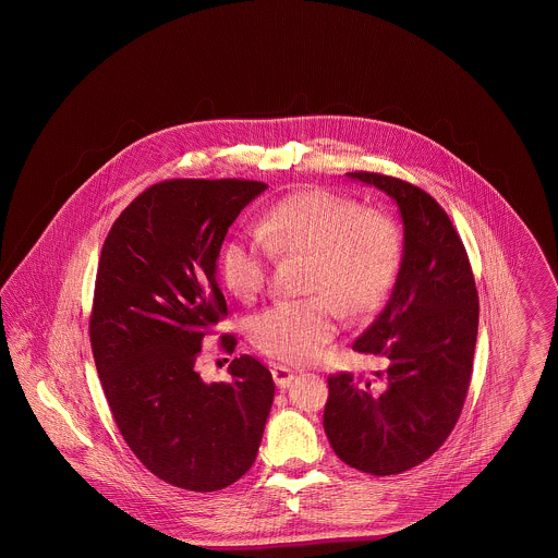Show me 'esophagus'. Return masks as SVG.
<instances>
[{"mask_svg":"<svg viewBox=\"0 0 558 558\" xmlns=\"http://www.w3.org/2000/svg\"><path fill=\"white\" fill-rule=\"evenodd\" d=\"M271 376H274V383L280 387V389H287L291 387L292 380H294V372L287 366H274L271 368Z\"/></svg>","mask_w":558,"mask_h":558,"instance_id":"34e87169","label":"esophagus"}]
</instances>
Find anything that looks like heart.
Returning <instances> with one entry per match:
<instances>
[{"label":"heart","mask_w":558,"mask_h":558,"mask_svg":"<svg viewBox=\"0 0 558 558\" xmlns=\"http://www.w3.org/2000/svg\"><path fill=\"white\" fill-rule=\"evenodd\" d=\"M274 255L305 257L303 292L251 322V341L271 360H316L341 319L374 312L391 291L401 262V232L380 209L351 196L307 187L278 201L257 223V234H236L219 255L226 287L240 301L264 291Z\"/></svg>","instance_id":"heart-1"}]
</instances>
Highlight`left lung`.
Here are the masks:
<instances>
[{
  "instance_id": "obj_1",
  "label": "left lung",
  "mask_w": 558,
  "mask_h": 558,
  "mask_svg": "<svg viewBox=\"0 0 558 558\" xmlns=\"http://www.w3.org/2000/svg\"><path fill=\"white\" fill-rule=\"evenodd\" d=\"M347 175L398 203L403 255L389 303L353 343L383 368L372 380L328 376L324 430L345 464L387 477L423 464L460 418L477 343V287L462 240L430 194L374 171Z\"/></svg>"
}]
</instances>
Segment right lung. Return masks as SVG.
I'll use <instances>...</instances> for the list:
<instances>
[{"label":"right lung","mask_w":558,"mask_h":558,"mask_svg":"<svg viewBox=\"0 0 558 558\" xmlns=\"http://www.w3.org/2000/svg\"><path fill=\"white\" fill-rule=\"evenodd\" d=\"M267 184L165 180L108 232L89 341L112 418L137 460L165 483L217 492L255 462L274 401L271 372L234 357L230 383H203V339L228 316L215 280L228 228ZM219 347L232 353L234 335Z\"/></svg>","instance_id":"1"}]
</instances>
